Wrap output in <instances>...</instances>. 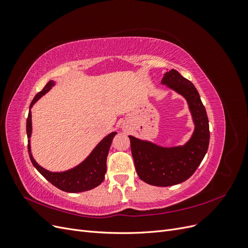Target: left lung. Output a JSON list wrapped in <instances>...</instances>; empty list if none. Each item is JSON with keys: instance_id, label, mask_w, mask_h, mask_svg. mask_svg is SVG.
Listing matches in <instances>:
<instances>
[{"instance_id": "1", "label": "left lung", "mask_w": 248, "mask_h": 248, "mask_svg": "<svg viewBox=\"0 0 248 248\" xmlns=\"http://www.w3.org/2000/svg\"><path fill=\"white\" fill-rule=\"evenodd\" d=\"M163 85L175 90L188 102L196 129L184 146L159 147L153 142L130 139L134 167L140 180L154 186H171L182 183L193 175L207 153L210 140L206 108L192 82L177 70L164 73Z\"/></svg>"}]
</instances>
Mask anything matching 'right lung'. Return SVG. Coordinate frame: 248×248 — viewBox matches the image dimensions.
Returning <instances> with one entry per match:
<instances>
[{
	"label": "right lung",
	"mask_w": 248,
	"mask_h": 248,
	"mask_svg": "<svg viewBox=\"0 0 248 248\" xmlns=\"http://www.w3.org/2000/svg\"><path fill=\"white\" fill-rule=\"evenodd\" d=\"M55 85V82L49 80L46 86L37 94L30 106L29 116L27 119V136H28V151L33 166L37 169L40 174L46 178L48 182L55 185L57 188L61 189L66 192H81L95 188L96 186L102 183L104 180V175L107 172V157L108 154V150L111 145L112 139L117 134V132H111L108 137L104 138L96 148L93 150L92 153L88 156V158L82 161L78 167L72 170L62 171V172H51L40 167L37 163L31 153V145H30V138L32 133V116H31V108L33 104L38 100L42 95L48 92L51 87Z\"/></svg>",
	"instance_id": "1"
}]
</instances>
